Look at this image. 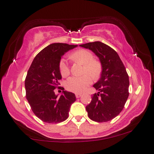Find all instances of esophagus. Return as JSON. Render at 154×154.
I'll return each mask as SVG.
<instances>
[{
    "instance_id": "34e87169",
    "label": "esophagus",
    "mask_w": 154,
    "mask_h": 154,
    "mask_svg": "<svg viewBox=\"0 0 154 154\" xmlns=\"http://www.w3.org/2000/svg\"><path fill=\"white\" fill-rule=\"evenodd\" d=\"M75 96H76V97L77 98H79V97H80L82 96V94H80V93H76L75 94Z\"/></svg>"
}]
</instances>
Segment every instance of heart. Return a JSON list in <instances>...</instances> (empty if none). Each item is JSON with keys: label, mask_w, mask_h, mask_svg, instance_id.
<instances>
[{"label": "heart", "mask_w": 154, "mask_h": 154, "mask_svg": "<svg viewBox=\"0 0 154 154\" xmlns=\"http://www.w3.org/2000/svg\"><path fill=\"white\" fill-rule=\"evenodd\" d=\"M70 57L75 61L84 64L82 73L87 75H84L81 77L72 76L69 77L66 82V88L73 93H81L91 84V76L95 79L99 77L101 73V65L99 61L94 59L93 54L87 50H77L70 54ZM59 68L61 75L63 77H66L69 75L70 68L66 59H61Z\"/></svg>", "instance_id": "heart-1"}]
</instances>
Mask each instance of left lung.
Wrapping results in <instances>:
<instances>
[{
  "instance_id": "8db88e82",
  "label": "left lung",
  "mask_w": 154,
  "mask_h": 154,
  "mask_svg": "<svg viewBox=\"0 0 154 154\" xmlns=\"http://www.w3.org/2000/svg\"><path fill=\"white\" fill-rule=\"evenodd\" d=\"M79 46L92 50L102 66L100 79L93 85L99 92L92 96L91 102L86 107L88 118L97 122L113 120L122 111L129 95V79L125 66L113 48L100 41Z\"/></svg>"
}]
</instances>
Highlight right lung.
<instances>
[{"mask_svg":"<svg viewBox=\"0 0 154 154\" xmlns=\"http://www.w3.org/2000/svg\"><path fill=\"white\" fill-rule=\"evenodd\" d=\"M77 45L52 43L36 54L25 80L26 98L32 111L46 123H59L68 118L71 104L76 100L75 94L59 86L61 79L59 64L61 57ZM61 88L63 94L57 97L54 90Z\"/></svg>","mask_w":154,"mask_h":154,"instance_id":"1","label":"right lung"}]
</instances>
